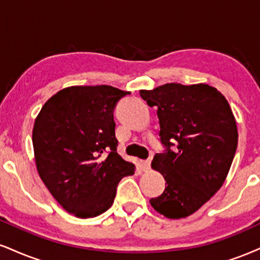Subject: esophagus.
Here are the masks:
<instances>
[{
    "mask_svg": "<svg viewBox=\"0 0 260 260\" xmlns=\"http://www.w3.org/2000/svg\"><path fill=\"white\" fill-rule=\"evenodd\" d=\"M150 165H151V160H144L143 161V170L144 172H148L150 171Z\"/></svg>",
    "mask_w": 260,
    "mask_h": 260,
    "instance_id": "esophagus-1",
    "label": "esophagus"
}]
</instances>
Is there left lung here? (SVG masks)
I'll return each instance as SVG.
<instances>
[{"label":"left lung","instance_id":"obj_1","mask_svg":"<svg viewBox=\"0 0 260 260\" xmlns=\"http://www.w3.org/2000/svg\"><path fill=\"white\" fill-rule=\"evenodd\" d=\"M139 94L157 108L161 142L168 148L151 162L166 189L150 205L170 219L186 218L226 179L239 138L235 116L225 96L206 83H166ZM172 141L177 144L176 153L169 150Z\"/></svg>","mask_w":260,"mask_h":260}]
</instances>
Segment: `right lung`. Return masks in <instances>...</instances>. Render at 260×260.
Segmentation results:
<instances>
[{"label":"right lung","instance_id":"1","mask_svg":"<svg viewBox=\"0 0 260 260\" xmlns=\"http://www.w3.org/2000/svg\"><path fill=\"white\" fill-rule=\"evenodd\" d=\"M126 94L106 84L67 87L37 115L32 129L37 172L53 198L75 217L108 211L120 180L136 171L116 151L114 109Z\"/></svg>","mask_w":260,"mask_h":260}]
</instances>
